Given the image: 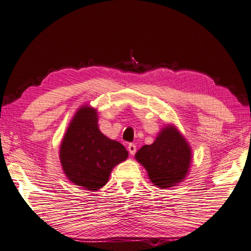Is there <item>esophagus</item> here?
<instances>
[{
	"instance_id": "34e87169",
	"label": "esophagus",
	"mask_w": 251,
	"mask_h": 251,
	"mask_svg": "<svg viewBox=\"0 0 251 251\" xmlns=\"http://www.w3.org/2000/svg\"><path fill=\"white\" fill-rule=\"evenodd\" d=\"M127 151H129V153H130L131 155H134L135 152H136V146H135V144L130 143L129 145H127Z\"/></svg>"
}]
</instances>
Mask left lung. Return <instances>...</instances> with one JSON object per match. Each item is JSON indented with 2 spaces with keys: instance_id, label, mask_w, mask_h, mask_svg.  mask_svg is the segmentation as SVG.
I'll list each match as a JSON object with an SVG mask.
<instances>
[{
  "instance_id": "1",
  "label": "left lung",
  "mask_w": 251,
  "mask_h": 251,
  "mask_svg": "<svg viewBox=\"0 0 251 251\" xmlns=\"http://www.w3.org/2000/svg\"><path fill=\"white\" fill-rule=\"evenodd\" d=\"M191 157L190 146L174 126H165L153 144L142 146L135 154L151 181L162 189L176 186L186 178Z\"/></svg>"
}]
</instances>
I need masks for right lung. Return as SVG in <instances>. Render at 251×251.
Returning a JSON list of instances; mask_svg holds the SVG:
<instances>
[{
	"mask_svg": "<svg viewBox=\"0 0 251 251\" xmlns=\"http://www.w3.org/2000/svg\"><path fill=\"white\" fill-rule=\"evenodd\" d=\"M97 111L83 106L75 113L60 148L67 177L76 186L96 191L105 186L112 168L127 158V151L98 129Z\"/></svg>",
	"mask_w": 251,
	"mask_h": 251,
	"instance_id": "obj_1",
	"label": "right lung"
}]
</instances>
